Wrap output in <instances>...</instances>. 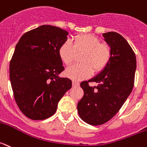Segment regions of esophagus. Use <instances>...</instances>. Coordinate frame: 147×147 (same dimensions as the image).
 <instances>
[{
  "mask_svg": "<svg viewBox=\"0 0 147 147\" xmlns=\"http://www.w3.org/2000/svg\"><path fill=\"white\" fill-rule=\"evenodd\" d=\"M72 84H73V86H74V87L80 86V82H79L78 81H76V80H73Z\"/></svg>",
  "mask_w": 147,
  "mask_h": 147,
  "instance_id": "esophagus-1",
  "label": "esophagus"
}]
</instances>
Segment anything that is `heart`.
<instances>
[{
    "label": "heart",
    "mask_w": 147,
    "mask_h": 147,
    "mask_svg": "<svg viewBox=\"0 0 147 147\" xmlns=\"http://www.w3.org/2000/svg\"><path fill=\"white\" fill-rule=\"evenodd\" d=\"M85 51L81 61L66 70V75L75 80L85 79L91 75L93 69L96 72L103 70L109 63L112 55L111 47L107 43H100L98 38L91 34H84L74 38L73 43L66 40L59 49L60 59L65 65L72 64L76 52Z\"/></svg>",
    "instance_id": "heart-1"
}]
</instances>
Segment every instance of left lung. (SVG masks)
Listing matches in <instances>:
<instances>
[{"mask_svg": "<svg viewBox=\"0 0 147 147\" xmlns=\"http://www.w3.org/2000/svg\"><path fill=\"white\" fill-rule=\"evenodd\" d=\"M102 36L111 47V59L99 74L80 83L84 95L77 104L81 119L93 126L108 122L118 112L132 91L136 70L135 54L127 41L115 32ZM89 82L98 86H90Z\"/></svg>", "mask_w": 147, "mask_h": 147, "instance_id": "left-lung-1", "label": "left lung"}]
</instances>
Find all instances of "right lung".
<instances>
[{
  "label": "right lung",
  "mask_w": 147,
  "mask_h": 147,
  "mask_svg": "<svg viewBox=\"0 0 147 147\" xmlns=\"http://www.w3.org/2000/svg\"><path fill=\"white\" fill-rule=\"evenodd\" d=\"M68 32L42 25L27 32L16 46L9 64L14 97L24 115L45 120L55 114L58 102L72 87V81L59 77L65 70L59 55Z\"/></svg>",
  "instance_id": "1"
}]
</instances>
